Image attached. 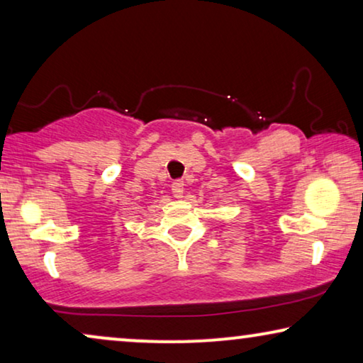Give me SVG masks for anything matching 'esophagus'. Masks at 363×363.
I'll use <instances>...</instances> for the list:
<instances>
[{"label": "esophagus", "instance_id": "obj_1", "mask_svg": "<svg viewBox=\"0 0 363 363\" xmlns=\"http://www.w3.org/2000/svg\"><path fill=\"white\" fill-rule=\"evenodd\" d=\"M172 193H173V196L180 200V198H183V193H185V183H183L182 180L173 182L172 183Z\"/></svg>", "mask_w": 363, "mask_h": 363}]
</instances>
